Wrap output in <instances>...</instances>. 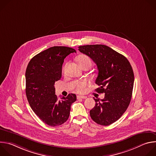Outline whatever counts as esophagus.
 <instances>
[{
    "label": "esophagus",
    "instance_id": "1",
    "mask_svg": "<svg viewBox=\"0 0 156 156\" xmlns=\"http://www.w3.org/2000/svg\"><path fill=\"white\" fill-rule=\"evenodd\" d=\"M86 96H77V99H86Z\"/></svg>",
    "mask_w": 156,
    "mask_h": 156
}]
</instances>
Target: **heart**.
I'll list each match as a JSON object with an SVG mask.
<instances>
[{
	"label": "heart",
	"instance_id": "heart-1",
	"mask_svg": "<svg viewBox=\"0 0 156 156\" xmlns=\"http://www.w3.org/2000/svg\"><path fill=\"white\" fill-rule=\"evenodd\" d=\"M76 60L80 65V67H82L83 66L85 65H91V58L84 54L79 55L76 57ZM90 82L86 80H82L78 82L76 86V90L79 93H83L85 91V88L87 86L89 85Z\"/></svg>",
	"mask_w": 156,
	"mask_h": 156
}]
</instances>
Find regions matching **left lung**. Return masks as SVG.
<instances>
[{
    "label": "left lung",
    "instance_id": "8db88e82",
    "mask_svg": "<svg viewBox=\"0 0 156 156\" xmlns=\"http://www.w3.org/2000/svg\"><path fill=\"white\" fill-rule=\"evenodd\" d=\"M78 50L90 57L97 65L98 76L95 91L105 93L103 99L90 110V116L99 125L107 126L118 120L126 110L132 96L134 73L128 59L102 44L86 45Z\"/></svg>",
    "mask_w": 156,
    "mask_h": 156
}]
</instances>
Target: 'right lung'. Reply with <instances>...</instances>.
<instances>
[{
  "label": "right lung",
  "mask_w": 156,
  "mask_h": 156,
  "mask_svg": "<svg viewBox=\"0 0 156 156\" xmlns=\"http://www.w3.org/2000/svg\"><path fill=\"white\" fill-rule=\"evenodd\" d=\"M76 52L71 48L54 46L33 57L26 70V95L33 112L46 124L59 126L68 120L75 94L59 100L55 94V82L62 77L65 58Z\"/></svg>",
  "instance_id": "obj_1"
}]
</instances>
